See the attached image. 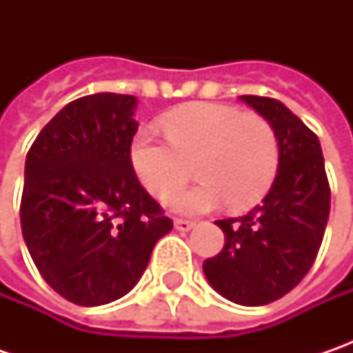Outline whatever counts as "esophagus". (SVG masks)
Instances as JSON below:
<instances>
[{
	"label": "esophagus",
	"mask_w": 353,
	"mask_h": 353,
	"mask_svg": "<svg viewBox=\"0 0 353 353\" xmlns=\"http://www.w3.org/2000/svg\"><path fill=\"white\" fill-rule=\"evenodd\" d=\"M174 228H176L179 232H188V230H192V228H194V222H190V220H183V218H176V220H174Z\"/></svg>",
	"instance_id": "1"
}]
</instances>
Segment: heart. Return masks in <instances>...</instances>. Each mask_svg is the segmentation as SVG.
Returning <instances> with one entry per match:
<instances>
[{
    "instance_id": "heart-1",
    "label": "heart",
    "mask_w": 353,
    "mask_h": 353,
    "mask_svg": "<svg viewBox=\"0 0 353 353\" xmlns=\"http://www.w3.org/2000/svg\"><path fill=\"white\" fill-rule=\"evenodd\" d=\"M167 135L139 129L129 145V161L143 184L167 196L196 169L200 183L167 200L174 210L202 214L228 200L232 210H248L269 192L281 161L277 133L261 116L210 102L179 105L159 119Z\"/></svg>"
}]
</instances>
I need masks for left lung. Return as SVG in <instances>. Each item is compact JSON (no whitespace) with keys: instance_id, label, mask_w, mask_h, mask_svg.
<instances>
[{"instance_id":"8db88e82","label":"left lung","mask_w":353,"mask_h":353,"mask_svg":"<svg viewBox=\"0 0 353 353\" xmlns=\"http://www.w3.org/2000/svg\"><path fill=\"white\" fill-rule=\"evenodd\" d=\"M239 100L275 129L279 170L259 206L216 222L225 243L202 269L224 299L261 306L292 291L314 263L330 214V186L319 137L285 103L263 96Z\"/></svg>"}]
</instances>
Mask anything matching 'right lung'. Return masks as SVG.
<instances>
[{
    "instance_id": "right-lung-1",
    "label": "right lung",
    "mask_w": 353,
    "mask_h": 353,
    "mask_svg": "<svg viewBox=\"0 0 353 353\" xmlns=\"http://www.w3.org/2000/svg\"><path fill=\"white\" fill-rule=\"evenodd\" d=\"M135 108V96H84L64 105L27 153L23 237L43 279L74 305L128 294L172 230L129 161Z\"/></svg>"
}]
</instances>
